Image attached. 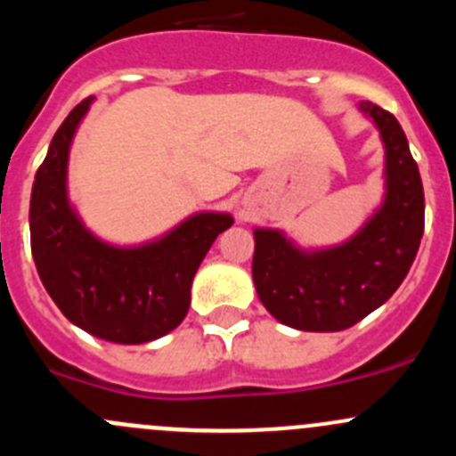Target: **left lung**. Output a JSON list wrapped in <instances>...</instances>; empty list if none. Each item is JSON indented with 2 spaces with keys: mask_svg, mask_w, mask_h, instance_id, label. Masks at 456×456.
<instances>
[{
  "mask_svg": "<svg viewBox=\"0 0 456 456\" xmlns=\"http://www.w3.org/2000/svg\"><path fill=\"white\" fill-rule=\"evenodd\" d=\"M386 145V200L355 238L315 254L273 229H256L251 273L262 305L300 330H344L384 305L406 278L424 236V185L390 112L362 101Z\"/></svg>",
  "mask_w": 456,
  "mask_h": 456,
  "instance_id": "1",
  "label": "left lung"
}]
</instances>
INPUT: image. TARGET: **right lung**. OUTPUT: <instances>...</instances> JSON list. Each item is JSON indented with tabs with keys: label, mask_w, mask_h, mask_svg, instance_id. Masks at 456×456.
<instances>
[{
	"label": "right lung",
	"mask_w": 456,
	"mask_h": 456,
	"mask_svg": "<svg viewBox=\"0 0 456 456\" xmlns=\"http://www.w3.org/2000/svg\"><path fill=\"white\" fill-rule=\"evenodd\" d=\"M90 103L87 96L68 114L37 169L30 196L32 257L45 291L72 324L108 342H151L187 315L191 280L233 218L196 214L139 249L96 240L66 196L70 141Z\"/></svg>",
	"instance_id": "obj_1"
}]
</instances>
